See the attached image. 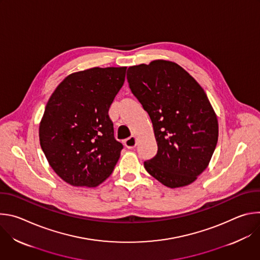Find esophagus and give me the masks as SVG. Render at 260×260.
I'll return each mask as SVG.
<instances>
[{
    "label": "esophagus",
    "instance_id": "1",
    "mask_svg": "<svg viewBox=\"0 0 260 260\" xmlns=\"http://www.w3.org/2000/svg\"><path fill=\"white\" fill-rule=\"evenodd\" d=\"M137 145V139L135 137H131L124 141V146L127 149H134Z\"/></svg>",
    "mask_w": 260,
    "mask_h": 260
}]
</instances>
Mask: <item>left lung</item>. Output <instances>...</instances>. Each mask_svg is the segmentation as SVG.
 Returning <instances> with one entry per match:
<instances>
[{
  "label": "left lung",
  "mask_w": 260,
  "mask_h": 260,
  "mask_svg": "<svg viewBox=\"0 0 260 260\" xmlns=\"http://www.w3.org/2000/svg\"><path fill=\"white\" fill-rule=\"evenodd\" d=\"M133 94L149 114L157 142L146 171L170 188L192 183L208 167L218 141V121L209 99L179 64L153 60L129 67Z\"/></svg>",
  "instance_id": "8db88e82"
}]
</instances>
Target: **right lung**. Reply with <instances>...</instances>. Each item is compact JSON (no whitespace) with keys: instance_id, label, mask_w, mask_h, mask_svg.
<instances>
[{"instance_id":"1","label":"right lung","mask_w":260,"mask_h":260,"mask_svg":"<svg viewBox=\"0 0 260 260\" xmlns=\"http://www.w3.org/2000/svg\"><path fill=\"white\" fill-rule=\"evenodd\" d=\"M125 72L126 67H112L71 74L46 105L40 145L53 171L73 186H98L119 159L123 145L114 138L108 112Z\"/></svg>"}]
</instances>
